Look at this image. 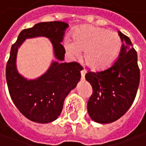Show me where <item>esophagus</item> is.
I'll return each mask as SVG.
<instances>
[{
	"instance_id": "1",
	"label": "esophagus",
	"mask_w": 146,
	"mask_h": 146,
	"mask_svg": "<svg viewBox=\"0 0 146 146\" xmlns=\"http://www.w3.org/2000/svg\"><path fill=\"white\" fill-rule=\"evenodd\" d=\"M85 74H86V70L85 69H82L81 70V77H82V78H84Z\"/></svg>"
}]
</instances>
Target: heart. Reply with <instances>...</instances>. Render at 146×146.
Wrapping results in <instances>:
<instances>
[{
    "mask_svg": "<svg viewBox=\"0 0 146 146\" xmlns=\"http://www.w3.org/2000/svg\"><path fill=\"white\" fill-rule=\"evenodd\" d=\"M121 39L116 33L104 28L84 25L72 34V42H64L65 49L73 56L84 52L87 65L96 70L110 67L118 58L121 49Z\"/></svg>",
    "mask_w": 146,
    "mask_h": 146,
    "instance_id": "b5f03b06",
    "label": "heart"
}]
</instances>
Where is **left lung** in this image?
Segmentation results:
<instances>
[{
  "instance_id": "left-lung-1",
  "label": "left lung",
  "mask_w": 146,
  "mask_h": 146,
  "mask_svg": "<svg viewBox=\"0 0 146 146\" xmlns=\"http://www.w3.org/2000/svg\"><path fill=\"white\" fill-rule=\"evenodd\" d=\"M118 33L123 42L119 58L106 70L85 75L93 88L88 112L94 121L100 124L112 123L122 117L133 104L139 87L137 52L130 39Z\"/></svg>"
}]
</instances>
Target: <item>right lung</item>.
<instances>
[{
  "label": "right lung",
  "mask_w": 146,
  "mask_h": 146,
  "mask_svg": "<svg viewBox=\"0 0 146 146\" xmlns=\"http://www.w3.org/2000/svg\"><path fill=\"white\" fill-rule=\"evenodd\" d=\"M68 27V24L63 21L40 22L22 30L11 46L6 68L9 94L19 111L33 122L46 124L57 119L65 98L80 81L82 66L76 62H62L65 49L61 42ZM36 36H45L51 41L58 61L53 62L41 77L28 80L17 72L16 55L26 39Z\"/></svg>",
  "instance_id": "obj_1"
}]
</instances>
